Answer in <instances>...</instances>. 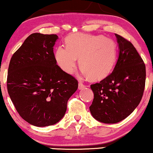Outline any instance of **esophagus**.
Wrapping results in <instances>:
<instances>
[{
	"instance_id": "esophagus-1",
	"label": "esophagus",
	"mask_w": 153,
	"mask_h": 153,
	"mask_svg": "<svg viewBox=\"0 0 153 153\" xmlns=\"http://www.w3.org/2000/svg\"><path fill=\"white\" fill-rule=\"evenodd\" d=\"M85 87V85L84 84H83V83H79V86H78L79 90H81V89L84 88Z\"/></svg>"
}]
</instances>
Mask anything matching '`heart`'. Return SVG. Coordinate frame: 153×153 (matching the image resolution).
<instances>
[{
    "label": "heart",
    "mask_w": 153,
    "mask_h": 153,
    "mask_svg": "<svg viewBox=\"0 0 153 153\" xmlns=\"http://www.w3.org/2000/svg\"><path fill=\"white\" fill-rule=\"evenodd\" d=\"M66 45L56 48L55 59L68 74L74 72L77 58L81 72L93 80L107 76L116 64L118 47L114 40L104 35H72L66 38Z\"/></svg>",
    "instance_id": "heart-1"
}]
</instances>
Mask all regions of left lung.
<instances>
[{
	"mask_svg": "<svg viewBox=\"0 0 153 153\" xmlns=\"http://www.w3.org/2000/svg\"><path fill=\"white\" fill-rule=\"evenodd\" d=\"M119 47L116 66L108 76L92 84L94 93L90 111L96 120L113 124L132 113L141 102L145 88L146 65L130 42L115 34Z\"/></svg>",
	"mask_w": 153,
	"mask_h": 153,
	"instance_id": "obj_1",
	"label": "left lung"
}]
</instances>
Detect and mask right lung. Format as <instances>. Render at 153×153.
Masks as SVG:
<instances>
[{"mask_svg":"<svg viewBox=\"0 0 153 153\" xmlns=\"http://www.w3.org/2000/svg\"><path fill=\"white\" fill-rule=\"evenodd\" d=\"M56 35L33 33L12 56L7 91L22 118L37 127L61 120L78 81L56 65L53 46Z\"/></svg>","mask_w":153,"mask_h":153,"instance_id":"obj_1","label":"right lung"}]
</instances>
